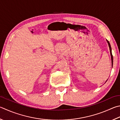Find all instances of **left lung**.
<instances>
[{"label":"left lung","instance_id":"left-lung-1","mask_svg":"<svg viewBox=\"0 0 120 120\" xmlns=\"http://www.w3.org/2000/svg\"><path fill=\"white\" fill-rule=\"evenodd\" d=\"M107 42L109 44V48H110V53H111V60H112V64L113 65V56H112V52H111V45H110V42H109V41L107 40Z\"/></svg>","mask_w":120,"mask_h":120}]
</instances>
